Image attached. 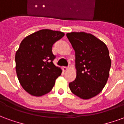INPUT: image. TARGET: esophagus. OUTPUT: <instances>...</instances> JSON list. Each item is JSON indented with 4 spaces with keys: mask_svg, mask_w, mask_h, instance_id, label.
Masks as SVG:
<instances>
[{
    "mask_svg": "<svg viewBox=\"0 0 124 124\" xmlns=\"http://www.w3.org/2000/svg\"><path fill=\"white\" fill-rule=\"evenodd\" d=\"M62 70L64 72H66V70H68V67H63L62 68Z\"/></svg>",
    "mask_w": 124,
    "mask_h": 124,
    "instance_id": "obj_1",
    "label": "esophagus"
}]
</instances>
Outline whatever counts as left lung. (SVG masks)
Wrapping results in <instances>:
<instances>
[{
	"mask_svg": "<svg viewBox=\"0 0 124 124\" xmlns=\"http://www.w3.org/2000/svg\"><path fill=\"white\" fill-rule=\"evenodd\" d=\"M68 39L75 50L76 78L69 84L71 92L82 99L101 92L106 84L111 60L106 45L88 33L70 32Z\"/></svg>",
	"mask_w": 124,
	"mask_h": 124,
	"instance_id": "1",
	"label": "left lung"
}]
</instances>
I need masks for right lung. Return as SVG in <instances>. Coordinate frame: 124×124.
<instances>
[{
  "mask_svg": "<svg viewBox=\"0 0 124 124\" xmlns=\"http://www.w3.org/2000/svg\"><path fill=\"white\" fill-rule=\"evenodd\" d=\"M64 36L60 31L43 29L26 36L16 52L18 79L28 93L42 96L51 91L62 70L53 63L52 46Z\"/></svg>",
  "mask_w": 124,
  "mask_h": 124,
  "instance_id": "right-lung-1",
  "label": "right lung"
}]
</instances>
